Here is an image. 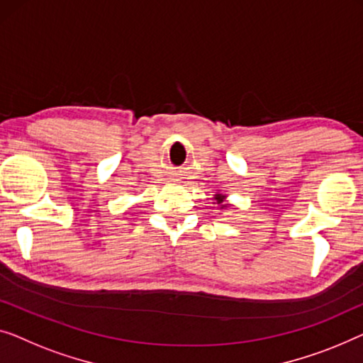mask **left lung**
I'll use <instances>...</instances> for the list:
<instances>
[{"label": "left lung", "mask_w": 363, "mask_h": 363, "mask_svg": "<svg viewBox=\"0 0 363 363\" xmlns=\"http://www.w3.org/2000/svg\"><path fill=\"white\" fill-rule=\"evenodd\" d=\"M216 201H217V203H220L222 207H225V206H227V203H223V196H220V194H217V196H216Z\"/></svg>", "instance_id": "1"}]
</instances>
